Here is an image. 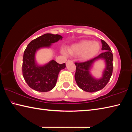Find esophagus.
<instances>
[{"mask_svg":"<svg viewBox=\"0 0 132 132\" xmlns=\"http://www.w3.org/2000/svg\"><path fill=\"white\" fill-rule=\"evenodd\" d=\"M71 62H72V61H70V60H68V61L66 62V65H67V64H68V63H71Z\"/></svg>","mask_w":132,"mask_h":132,"instance_id":"34e87169","label":"esophagus"}]
</instances>
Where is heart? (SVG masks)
I'll list each match as a JSON object with an SVG mask.
<instances>
[{
    "mask_svg": "<svg viewBox=\"0 0 132 132\" xmlns=\"http://www.w3.org/2000/svg\"><path fill=\"white\" fill-rule=\"evenodd\" d=\"M101 45L97 41H91L90 40H82L77 43L74 44L68 48L69 55L73 56L79 55L83 61L92 59L98 54L100 50ZM64 54H66L63 51Z\"/></svg>",
    "mask_w": 132,
    "mask_h": 132,
    "instance_id": "heart-1",
    "label": "heart"
}]
</instances>
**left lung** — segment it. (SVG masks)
Wrapping results in <instances>:
<instances>
[{
	"mask_svg": "<svg viewBox=\"0 0 132 132\" xmlns=\"http://www.w3.org/2000/svg\"><path fill=\"white\" fill-rule=\"evenodd\" d=\"M102 50L104 52L98 56L84 62H76V66L75 78L79 87L86 92L93 93L102 90L108 83L112 74L113 54L110 47L101 39ZM98 59H103L106 62V68L101 78L95 79L91 75L90 70L92 64Z\"/></svg>",
	"mask_w": 132,
	"mask_h": 132,
	"instance_id": "obj_1",
	"label": "left lung"
}]
</instances>
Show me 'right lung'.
Segmentation results:
<instances>
[{
	"instance_id": "1",
	"label": "right lung",
	"mask_w": 132,
	"mask_h": 132,
	"mask_svg": "<svg viewBox=\"0 0 132 132\" xmlns=\"http://www.w3.org/2000/svg\"><path fill=\"white\" fill-rule=\"evenodd\" d=\"M58 34H45L31 41L24 51L22 71L26 82L35 91L47 92L55 87L59 71L66 68V64H59L52 60L43 66L38 65L35 53L40 48H49L52 44L62 39Z\"/></svg>"
}]
</instances>
